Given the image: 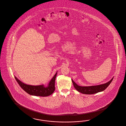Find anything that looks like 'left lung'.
I'll list each match as a JSON object with an SVG mask.
<instances>
[{
	"instance_id": "obj_1",
	"label": "left lung",
	"mask_w": 126,
	"mask_h": 126,
	"mask_svg": "<svg viewBox=\"0 0 126 126\" xmlns=\"http://www.w3.org/2000/svg\"><path fill=\"white\" fill-rule=\"evenodd\" d=\"M113 79H112L110 81L106 83H105L103 84H101L97 86H87V87H82V86H79L76 83L74 82V80L72 79V82L74 84V88L78 91L81 93L83 94H96L97 93H99L100 92L103 91L105 90L109 85L110 84V83L113 80Z\"/></svg>"
}]
</instances>
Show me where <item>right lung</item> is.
I'll list each match as a JSON object with an SVG mask.
<instances>
[{"instance_id":"1","label":"right lung","mask_w":126,"mask_h":126,"mask_svg":"<svg viewBox=\"0 0 126 126\" xmlns=\"http://www.w3.org/2000/svg\"><path fill=\"white\" fill-rule=\"evenodd\" d=\"M57 72L49 83L47 87H45L44 85L38 86H32L27 85L22 82L18 79L14 77L19 85L22 89L30 95L37 96H48L52 94L55 90V81L56 77Z\"/></svg>"}]
</instances>
